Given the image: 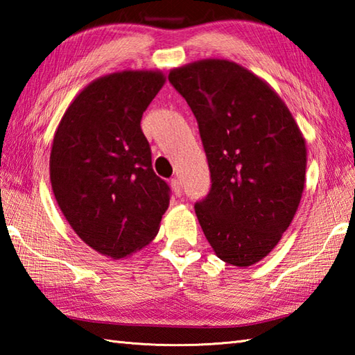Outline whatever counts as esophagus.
I'll use <instances>...</instances> for the list:
<instances>
[{
	"label": "esophagus",
	"instance_id": "34e87169",
	"mask_svg": "<svg viewBox=\"0 0 355 355\" xmlns=\"http://www.w3.org/2000/svg\"><path fill=\"white\" fill-rule=\"evenodd\" d=\"M171 187H172L173 193H175V197H182L183 189H182V183H180V180L172 178L171 180Z\"/></svg>",
	"mask_w": 355,
	"mask_h": 355
}]
</instances>
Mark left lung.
Returning a JSON list of instances; mask_svg holds the SVG:
<instances>
[{"label":"left lung","mask_w":355,"mask_h":355,"mask_svg":"<svg viewBox=\"0 0 355 355\" xmlns=\"http://www.w3.org/2000/svg\"><path fill=\"white\" fill-rule=\"evenodd\" d=\"M198 122L212 186L195 205L221 261L259 262L288 229L302 198L306 143L266 80L227 59H201L169 73Z\"/></svg>","instance_id":"8db88e82"}]
</instances>
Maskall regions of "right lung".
<instances>
[{
    "mask_svg": "<svg viewBox=\"0 0 355 355\" xmlns=\"http://www.w3.org/2000/svg\"><path fill=\"white\" fill-rule=\"evenodd\" d=\"M158 70H125L88 84L58 125L50 182L76 235L97 253L122 259L153 241L169 207L140 122L164 85Z\"/></svg>",
    "mask_w": 355,
    "mask_h": 355,
    "instance_id": "add662e5",
    "label": "right lung"
}]
</instances>
